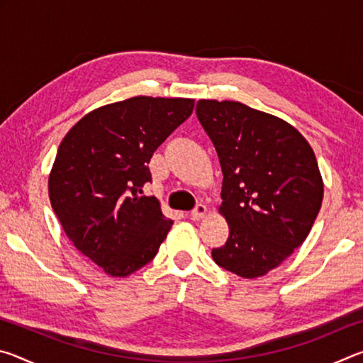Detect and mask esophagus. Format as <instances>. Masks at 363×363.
Wrapping results in <instances>:
<instances>
[{
	"mask_svg": "<svg viewBox=\"0 0 363 363\" xmlns=\"http://www.w3.org/2000/svg\"><path fill=\"white\" fill-rule=\"evenodd\" d=\"M206 213H208V210L205 205H196L192 210V213H190V218H192L194 220H200L206 216Z\"/></svg>",
	"mask_w": 363,
	"mask_h": 363,
	"instance_id": "34e87169",
	"label": "esophagus"
}]
</instances>
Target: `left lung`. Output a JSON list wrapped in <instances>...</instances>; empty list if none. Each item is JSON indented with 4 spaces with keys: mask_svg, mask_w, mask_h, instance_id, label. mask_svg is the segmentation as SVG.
Wrapping results in <instances>:
<instances>
[{
    "mask_svg": "<svg viewBox=\"0 0 363 363\" xmlns=\"http://www.w3.org/2000/svg\"><path fill=\"white\" fill-rule=\"evenodd\" d=\"M223 169L229 238L214 262L243 279L279 267L309 235L323 199L314 150L296 128L235 101L196 102Z\"/></svg>",
    "mask_w": 363,
    "mask_h": 363,
    "instance_id": "1",
    "label": "left lung"
}]
</instances>
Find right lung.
Here are the masks:
<instances>
[{
	"label": "right lung",
	"mask_w": 363,
	"mask_h": 363,
	"mask_svg": "<svg viewBox=\"0 0 363 363\" xmlns=\"http://www.w3.org/2000/svg\"><path fill=\"white\" fill-rule=\"evenodd\" d=\"M194 110V99L138 96L84 115L65 134L48 189L54 213L78 251L112 277L155 257L173 220L143 187L150 158Z\"/></svg>",
	"instance_id": "add662e5"
}]
</instances>
